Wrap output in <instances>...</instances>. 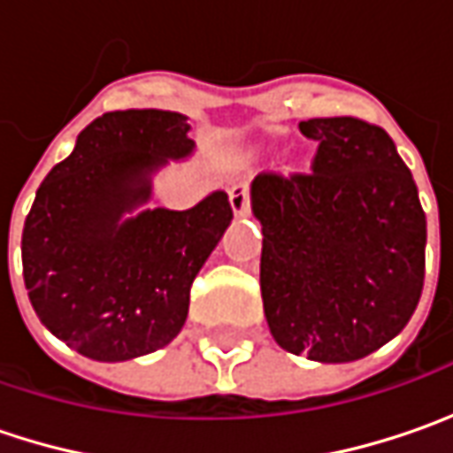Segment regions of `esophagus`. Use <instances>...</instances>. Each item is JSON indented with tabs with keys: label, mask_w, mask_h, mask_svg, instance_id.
I'll return each instance as SVG.
<instances>
[{
	"label": "esophagus",
	"mask_w": 453,
	"mask_h": 453,
	"mask_svg": "<svg viewBox=\"0 0 453 453\" xmlns=\"http://www.w3.org/2000/svg\"><path fill=\"white\" fill-rule=\"evenodd\" d=\"M229 203H232L234 217H247L250 214V186L244 181L232 183V188H229Z\"/></svg>",
	"instance_id": "esophagus-1"
}]
</instances>
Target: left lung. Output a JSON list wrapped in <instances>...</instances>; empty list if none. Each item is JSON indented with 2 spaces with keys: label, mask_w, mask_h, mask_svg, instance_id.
Listing matches in <instances>:
<instances>
[{
  "label": "left lung",
  "mask_w": 453,
  "mask_h": 453,
  "mask_svg": "<svg viewBox=\"0 0 453 453\" xmlns=\"http://www.w3.org/2000/svg\"><path fill=\"white\" fill-rule=\"evenodd\" d=\"M310 173H259V285L272 338L295 356L350 363L411 320L426 267V214L391 135L357 118H312Z\"/></svg>",
  "instance_id": "8db88e82"
}]
</instances>
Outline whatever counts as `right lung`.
<instances>
[{
	"mask_svg": "<svg viewBox=\"0 0 453 453\" xmlns=\"http://www.w3.org/2000/svg\"><path fill=\"white\" fill-rule=\"evenodd\" d=\"M188 118L115 111L40 183L22 232L29 303L80 356L118 363L181 333L196 274L232 224L224 191L186 211L146 209L153 176L188 158Z\"/></svg>",
	"mask_w": 453,
	"mask_h": 453,
	"instance_id": "obj_1",
	"label": "right lung"
}]
</instances>
